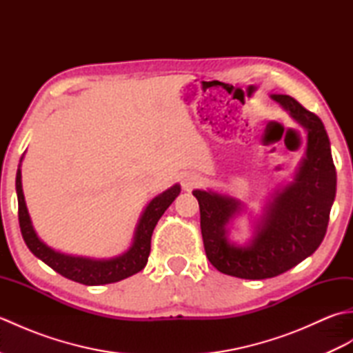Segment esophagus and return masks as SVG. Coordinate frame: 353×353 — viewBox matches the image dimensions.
I'll list each match as a JSON object with an SVG mask.
<instances>
[{
    "instance_id": "1",
    "label": "esophagus",
    "mask_w": 353,
    "mask_h": 353,
    "mask_svg": "<svg viewBox=\"0 0 353 353\" xmlns=\"http://www.w3.org/2000/svg\"><path fill=\"white\" fill-rule=\"evenodd\" d=\"M200 183H201V177L196 174V172H186V174H183L182 177V186L186 191L196 188V186H199Z\"/></svg>"
}]
</instances>
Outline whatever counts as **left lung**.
I'll return each instance as SVG.
<instances>
[{"label":"left lung","mask_w":353,"mask_h":353,"mask_svg":"<svg viewBox=\"0 0 353 353\" xmlns=\"http://www.w3.org/2000/svg\"><path fill=\"white\" fill-rule=\"evenodd\" d=\"M272 99L308 132V144L294 181L268 201L250 244H230L226 236L228 223L241 211V201L212 191L192 192L199 200L209 262L241 279L279 276L311 256L326 235L336 191L331 144L321 119L290 95L274 94Z\"/></svg>","instance_id":"1"}]
</instances>
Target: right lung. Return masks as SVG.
Instances as JSON below:
<instances>
[{
  "mask_svg": "<svg viewBox=\"0 0 353 353\" xmlns=\"http://www.w3.org/2000/svg\"><path fill=\"white\" fill-rule=\"evenodd\" d=\"M19 167L17 171L18 219L21 234L27 247L36 258L43 261L45 264L50 265L54 272L65 276L66 279H71L74 282L83 285L114 283L141 272V270L147 265L150 244H152V235L157 221H159L162 214L167 211V208L174 201V199L181 194V185H174L150 201L145 211L141 215L137 230H134L133 244L130 245L129 250L119 254V256L110 259L72 256V254H65L52 250L51 247L43 244L41 239L37 238L26 206Z\"/></svg>",
  "mask_w": 353,
  "mask_h": 353,
  "instance_id": "obj_1",
  "label": "right lung"
}]
</instances>
